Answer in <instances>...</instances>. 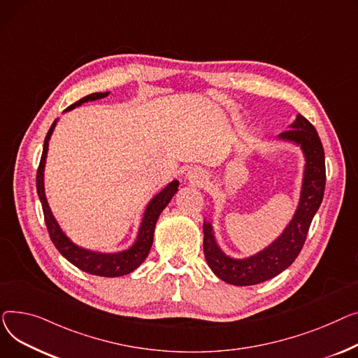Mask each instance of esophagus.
Returning <instances> with one entry per match:
<instances>
[{
	"instance_id": "obj_1",
	"label": "esophagus",
	"mask_w": 358,
	"mask_h": 358,
	"mask_svg": "<svg viewBox=\"0 0 358 358\" xmlns=\"http://www.w3.org/2000/svg\"><path fill=\"white\" fill-rule=\"evenodd\" d=\"M186 179L195 185H202L206 180V175L203 171L198 169V167H192V169H189L186 172Z\"/></svg>"
}]
</instances>
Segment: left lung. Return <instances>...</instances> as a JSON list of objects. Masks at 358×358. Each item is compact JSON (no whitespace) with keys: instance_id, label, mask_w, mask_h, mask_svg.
Returning <instances> with one entry per match:
<instances>
[{"instance_id":"1","label":"left lung","mask_w":358,"mask_h":358,"mask_svg":"<svg viewBox=\"0 0 358 358\" xmlns=\"http://www.w3.org/2000/svg\"><path fill=\"white\" fill-rule=\"evenodd\" d=\"M287 129L276 140L299 147L305 164L295 214L280 236L256 255L236 259L225 255L218 245L211 221H203V255L206 263L217 278L229 285H257L286 270L301 253L310 222L322 202L325 191V156L318 133L301 114L296 115Z\"/></svg>"}]
</instances>
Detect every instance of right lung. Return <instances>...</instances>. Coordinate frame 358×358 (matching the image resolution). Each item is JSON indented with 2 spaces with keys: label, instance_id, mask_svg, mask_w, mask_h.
<instances>
[{
  "label": "right lung",
  "instance_id": "obj_1",
  "mask_svg": "<svg viewBox=\"0 0 358 358\" xmlns=\"http://www.w3.org/2000/svg\"><path fill=\"white\" fill-rule=\"evenodd\" d=\"M110 92H95L91 95H87L72 103L71 107H68L63 113L72 111L76 107H80L82 103L90 102V101H96L101 98H105ZM59 118H56L52 124L50 130L48 131V136L45 138L43 144V153H41L40 164H38V171H37V178H36V185H37V195L41 202V206H43V214H45V221L46 227L49 231V236L55 244V247L59 250V253L65 257L69 263L76 266L78 268L90 273V275L95 276H103V278H120L124 275H129V273L134 271L144 260L149 256L150 248L153 244V237H155V228L156 222L163 213V209L167 206L173 198V195L179 191V180H172L171 183H167L160 192H157L149 203L145 205V209L143 213V218L138 227V233L137 237L129 248L117 251V253H101V251H94L83 248L78 244H75L63 231L56 221L52 209L49 206L46 192H45V167H46V159H48V152H49V140L53 134V130L56 127Z\"/></svg>",
  "mask_w": 358,
  "mask_h": 358
}]
</instances>
